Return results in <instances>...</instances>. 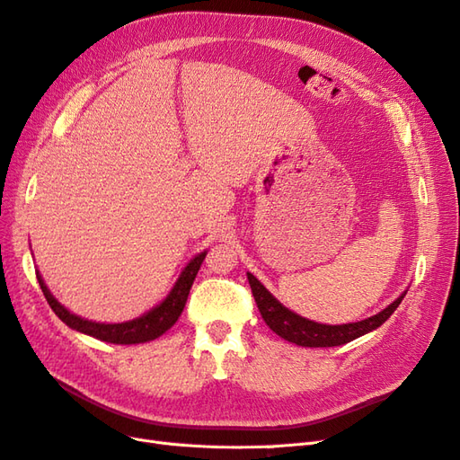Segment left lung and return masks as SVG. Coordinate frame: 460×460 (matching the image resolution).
I'll return each mask as SVG.
<instances>
[{
  "label": "left lung",
  "instance_id": "left-lung-1",
  "mask_svg": "<svg viewBox=\"0 0 460 460\" xmlns=\"http://www.w3.org/2000/svg\"><path fill=\"white\" fill-rule=\"evenodd\" d=\"M247 280H249V286H252L255 303L261 311V316L264 318V323H267L269 328L276 332L280 338L301 347H333V345L349 343L360 336H365V333L382 326L399 307L402 297H405V294L399 296L392 305H387L384 311H380L378 314H374L370 318L360 320V323L332 326V324H318L314 320L303 318L294 311L284 307V305L278 301L252 272H247Z\"/></svg>",
  "mask_w": 460,
  "mask_h": 460
}]
</instances>
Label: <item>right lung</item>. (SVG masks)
<instances>
[{"mask_svg": "<svg viewBox=\"0 0 460 460\" xmlns=\"http://www.w3.org/2000/svg\"><path fill=\"white\" fill-rule=\"evenodd\" d=\"M205 255H207V252L196 255L186 264V269L182 270V274L178 276V280H176L174 288L171 289V294L166 296L164 301H161L155 309H151L149 313L137 316L134 320H128V323H119V324L92 323V320H86V318H80V316L73 314L71 311H66L63 305L51 296V291L48 289L44 280H41L40 272H36V278H38L41 291H44V296L49 303V307L53 309L55 314H58L63 320V323L68 328L86 333V336H92L95 340L107 341V343L132 345V343H146V341L155 340V338L163 336L166 330L174 326L178 316L182 314V311H184L190 288H191L193 280H196L198 270L201 267Z\"/></svg>", "mask_w": 460, "mask_h": 460, "instance_id": "add662e5", "label": "right lung"}]
</instances>
